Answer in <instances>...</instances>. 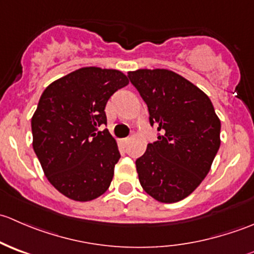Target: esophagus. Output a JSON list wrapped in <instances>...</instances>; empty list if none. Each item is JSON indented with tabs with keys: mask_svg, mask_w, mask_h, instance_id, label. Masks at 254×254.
Here are the masks:
<instances>
[{
	"mask_svg": "<svg viewBox=\"0 0 254 254\" xmlns=\"http://www.w3.org/2000/svg\"><path fill=\"white\" fill-rule=\"evenodd\" d=\"M129 141H130V137H125V139H122V143L123 145H127V143H129Z\"/></svg>",
	"mask_w": 254,
	"mask_h": 254,
	"instance_id": "1",
	"label": "esophagus"
}]
</instances>
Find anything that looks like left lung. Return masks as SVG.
<instances>
[{
  "instance_id": "1",
  "label": "left lung",
  "mask_w": 254,
  "mask_h": 254,
  "mask_svg": "<svg viewBox=\"0 0 254 254\" xmlns=\"http://www.w3.org/2000/svg\"><path fill=\"white\" fill-rule=\"evenodd\" d=\"M127 77L147 104L157 141L136 160L143 190L161 203L193 193L209 173L220 147L221 123L209 97L165 68L130 71Z\"/></svg>"
}]
</instances>
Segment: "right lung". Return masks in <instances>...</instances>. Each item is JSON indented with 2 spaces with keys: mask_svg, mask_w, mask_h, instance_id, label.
<instances>
[{
  "mask_svg": "<svg viewBox=\"0 0 254 254\" xmlns=\"http://www.w3.org/2000/svg\"><path fill=\"white\" fill-rule=\"evenodd\" d=\"M129 83L118 70L82 67L50 83L32 118L33 148L48 181L67 198L89 201L106 193L120 158L104 112Z\"/></svg>",
  "mask_w": 254,
  "mask_h": 254,
  "instance_id": "1",
  "label": "right lung"
}]
</instances>
